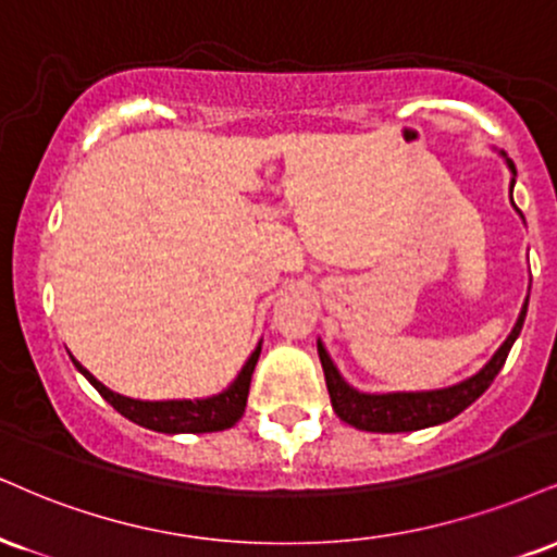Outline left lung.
I'll return each instance as SVG.
<instances>
[{
	"label": "left lung",
	"mask_w": 557,
	"mask_h": 557,
	"mask_svg": "<svg viewBox=\"0 0 557 557\" xmlns=\"http://www.w3.org/2000/svg\"><path fill=\"white\" fill-rule=\"evenodd\" d=\"M506 163L516 176L511 160L506 158ZM511 189H513V178H511ZM516 210H519V207H516ZM527 306H529V298L524 300V306H521L519 319H516L513 330L506 337V343L498 347V352L487 360L480 373H474V376L459 381V384L448 388H435V392H392V394L358 392V388H352L343 376H339L337 366L332 363L330 352H326V347L321 345L319 339V360H321V368H324V379H326V388H330L334 412H337V418L345 420L347 425L358 428V431H371V433L420 431V428L441 425L446 423V420L457 418V414L465 412L474 399L485 394V388L493 384V379L498 376V371L504 368L508 350H511L516 337H519L521 326H524Z\"/></svg>",
	"instance_id": "obj_1"
}]
</instances>
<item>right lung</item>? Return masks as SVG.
<instances>
[{
    "instance_id": "obj_1",
    "label": "right lung",
    "mask_w": 557,
    "mask_h": 557,
    "mask_svg": "<svg viewBox=\"0 0 557 557\" xmlns=\"http://www.w3.org/2000/svg\"><path fill=\"white\" fill-rule=\"evenodd\" d=\"M261 352V343L257 350L251 352V358L246 360V366L240 368V373L225 392L214 394L207 399H169V401H143L124 397V394L111 392L109 386H103L92 376L87 368H83L72 358V363L83 376L98 388V394L103 397L116 412H122L132 423L150 428L158 433H214L233 428L240 420V414L246 410V399H249V386H251V373L257 368Z\"/></svg>"
}]
</instances>
